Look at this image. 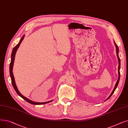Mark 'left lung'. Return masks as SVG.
I'll return each instance as SVG.
<instances>
[{
	"label": "left lung",
	"mask_w": 128,
	"mask_h": 128,
	"mask_svg": "<svg viewBox=\"0 0 128 128\" xmlns=\"http://www.w3.org/2000/svg\"><path fill=\"white\" fill-rule=\"evenodd\" d=\"M114 44H115V46H116V54H117V58H118V64H119V65H118V80H117V82H116V84H115V87H114V90H112V92L111 93V94H110V96H109V97L107 98V100H108L112 95V94L114 93V92H115V90H116V89L117 88V86H118V84H119V80H120V58H119V55H118V53H119V48H118V46H117V45L116 44V43H115V42H114Z\"/></svg>",
	"instance_id": "1"
}]
</instances>
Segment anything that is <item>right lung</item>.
<instances>
[{
	"label": "right lung",
	"instance_id": "1",
	"mask_svg": "<svg viewBox=\"0 0 128 128\" xmlns=\"http://www.w3.org/2000/svg\"><path fill=\"white\" fill-rule=\"evenodd\" d=\"M25 35H23V37L21 38V39H20V41L18 42V44L15 46L14 47V48H13L12 52V54H11V62L10 64V77L11 79V82L12 84V86H13V88H14L15 91H16V92L18 94L21 96L22 98H23L24 100H25L26 101H27L29 103H30L32 104L33 105H42V104H46V103H50L51 102H52L53 100H50V101L48 102H42V103H39V102H33L32 100H30V99L28 98H27L25 97L24 96H23L22 94L19 92V91L18 90V89L16 86V82H15V80H14V76H13V74L12 72L13 70V64H14V59H15V56H16V52L17 51L18 49V47L20 46V44L22 42V40H23V39L24 38Z\"/></svg>",
	"mask_w": 128,
	"mask_h": 128
}]
</instances>
